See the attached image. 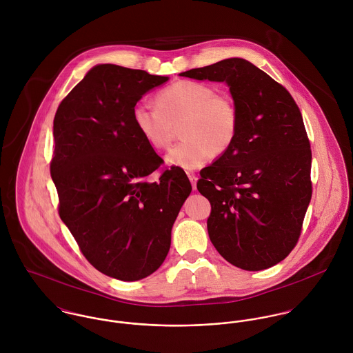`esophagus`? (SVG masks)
Here are the masks:
<instances>
[{
	"label": "esophagus",
	"instance_id": "obj_1",
	"mask_svg": "<svg viewBox=\"0 0 353 353\" xmlns=\"http://www.w3.org/2000/svg\"><path fill=\"white\" fill-rule=\"evenodd\" d=\"M188 174V176H189V179H190V182H192V186H193V189H196L197 188V175L193 172V171H188L186 172Z\"/></svg>",
	"mask_w": 353,
	"mask_h": 353
}]
</instances>
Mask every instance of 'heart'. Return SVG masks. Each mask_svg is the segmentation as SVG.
<instances>
[{"label":"heart","instance_id":"heart-1","mask_svg":"<svg viewBox=\"0 0 353 353\" xmlns=\"http://www.w3.org/2000/svg\"><path fill=\"white\" fill-rule=\"evenodd\" d=\"M156 105L137 104L133 123L139 134L153 150H167L181 125L183 139L167 154V161L185 170L205 164L213 153L227 151L239 129L235 101L201 81L182 80L163 90Z\"/></svg>","mask_w":353,"mask_h":353}]
</instances>
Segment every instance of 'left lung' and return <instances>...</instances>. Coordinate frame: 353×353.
<instances>
[{"label": "left lung", "instance_id": "8db88e82", "mask_svg": "<svg viewBox=\"0 0 353 353\" xmlns=\"http://www.w3.org/2000/svg\"><path fill=\"white\" fill-rule=\"evenodd\" d=\"M181 76L227 83L239 112L234 144L197 182L212 206L210 242L236 268L268 269L296 246L312 194L302 112L281 84L243 58Z\"/></svg>", "mask_w": 353, "mask_h": 353}]
</instances>
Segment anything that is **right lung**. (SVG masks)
<instances>
[{"instance_id": "1", "label": "right lung", "mask_w": 353, "mask_h": 353, "mask_svg": "<svg viewBox=\"0 0 353 353\" xmlns=\"http://www.w3.org/2000/svg\"><path fill=\"white\" fill-rule=\"evenodd\" d=\"M167 80L97 65L54 117L50 172L59 217L88 262L122 281L141 280L160 268L174 221L192 192L179 167L151 181L164 161L133 123L137 101Z\"/></svg>"}]
</instances>
